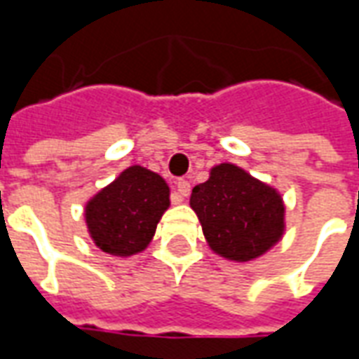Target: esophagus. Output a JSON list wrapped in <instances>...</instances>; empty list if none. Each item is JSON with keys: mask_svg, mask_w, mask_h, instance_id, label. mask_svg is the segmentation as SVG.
<instances>
[{"mask_svg": "<svg viewBox=\"0 0 359 359\" xmlns=\"http://www.w3.org/2000/svg\"><path fill=\"white\" fill-rule=\"evenodd\" d=\"M177 190H179V194L184 198V196L190 194V182L184 179H179V182H177Z\"/></svg>", "mask_w": 359, "mask_h": 359, "instance_id": "obj_1", "label": "esophagus"}]
</instances>
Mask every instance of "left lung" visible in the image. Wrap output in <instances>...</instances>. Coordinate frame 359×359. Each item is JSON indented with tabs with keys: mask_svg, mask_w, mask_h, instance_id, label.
Here are the masks:
<instances>
[{
	"mask_svg": "<svg viewBox=\"0 0 359 359\" xmlns=\"http://www.w3.org/2000/svg\"><path fill=\"white\" fill-rule=\"evenodd\" d=\"M190 208L210 248L233 262L259 257L285 231L280 194L233 163L213 167L210 179L192 188Z\"/></svg>",
	"mask_w": 359,
	"mask_h": 359,
	"instance_id": "1",
	"label": "left lung"
}]
</instances>
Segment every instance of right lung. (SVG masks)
I'll list each match as a JSON object with an SVG mask.
<instances>
[{"mask_svg": "<svg viewBox=\"0 0 359 359\" xmlns=\"http://www.w3.org/2000/svg\"><path fill=\"white\" fill-rule=\"evenodd\" d=\"M169 208V187L157 172L133 165L86 203V225L95 246L111 256H133L154 238Z\"/></svg>", "mask_w": 359, "mask_h": 359, "instance_id": "1", "label": "right lung"}]
</instances>
